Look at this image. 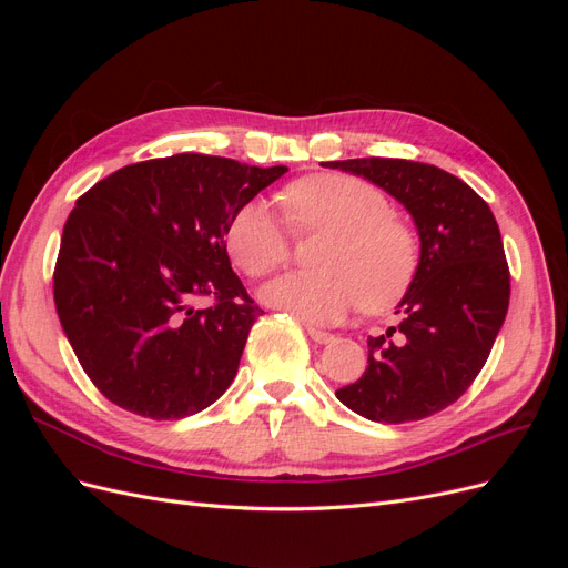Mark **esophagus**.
<instances>
[{
    "mask_svg": "<svg viewBox=\"0 0 568 568\" xmlns=\"http://www.w3.org/2000/svg\"><path fill=\"white\" fill-rule=\"evenodd\" d=\"M307 334H311V338L315 341V343H332L334 341V334H329V332H322V329H315V326H307Z\"/></svg>",
    "mask_w": 568,
    "mask_h": 568,
    "instance_id": "34e87169",
    "label": "esophagus"
}]
</instances>
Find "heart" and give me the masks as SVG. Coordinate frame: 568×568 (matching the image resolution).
Returning a JSON list of instances; mask_svg holds the SVG:
<instances>
[{
    "instance_id": "heart-1",
    "label": "heart",
    "mask_w": 568,
    "mask_h": 568,
    "mask_svg": "<svg viewBox=\"0 0 568 568\" xmlns=\"http://www.w3.org/2000/svg\"><path fill=\"white\" fill-rule=\"evenodd\" d=\"M284 205L291 225L332 232V239L315 257L320 272H288L261 288L270 307L307 324H334L357 301L369 313L386 311L415 280L417 236L390 215L382 189L348 175H313L286 189ZM227 251L248 277L286 263L288 234L267 201L253 199L232 215Z\"/></svg>"
}]
</instances>
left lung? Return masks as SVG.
<instances>
[{
	"instance_id": "obj_1",
	"label": "left lung",
	"mask_w": 568,
	"mask_h": 568,
	"mask_svg": "<svg viewBox=\"0 0 568 568\" xmlns=\"http://www.w3.org/2000/svg\"><path fill=\"white\" fill-rule=\"evenodd\" d=\"M324 168L365 178L412 215L419 263L395 315L369 336L367 369L336 398L359 417L403 424L453 405L486 365L509 305V267L488 203L459 178L403 159Z\"/></svg>"
}]
</instances>
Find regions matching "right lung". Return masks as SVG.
Listing matches in <instances>:
<instances>
[{
	"label": "right lung",
	"instance_id": "obj_1",
	"mask_svg": "<svg viewBox=\"0 0 568 568\" xmlns=\"http://www.w3.org/2000/svg\"><path fill=\"white\" fill-rule=\"evenodd\" d=\"M175 153L115 170L75 201L54 303L82 369L118 407L182 419L234 382L263 315L227 255V225L286 173ZM201 295L216 305L196 312Z\"/></svg>",
	"mask_w": 568,
	"mask_h": 568
}]
</instances>
